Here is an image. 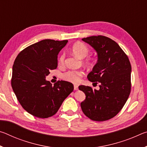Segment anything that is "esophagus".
Returning <instances> with one entry per match:
<instances>
[{"mask_svg": "<svg viewBox=\"0 0 147 147\" xmlns=\"http://www.w3.org/2000/svg\"><path fill=\"white\" fill-rule=\"evenodd\" d=\"M78 86L77 85H74V90H78Z\"/></svg>", "mask_w": 147, "mask_h": 147, "instance_id": "obj_1", "label": "esophagus"}]
</instances>
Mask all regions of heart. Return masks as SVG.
Here are the masks:
<instances>
[{"instance_id": "1", "label": "heart", "mask_w": 147, "mask_h": 147, "mask_svg": "<svg viewBox=\"0 0 147 147\" xmlns=\"http://www.w3.org/2000/svg\"><path fill=\"white\" fill-rule=\"evenodd\" d=\"M72 53L74 56L79 58H84L89 53V49L85 44L82 42H76L74 43L71 48ZM65 59V54H63L59 57V62L60 64H63ZM91 58L88 59V61L91 63L92 61ZM83 75V72L81 71H69L65 73L63 75V78L69 82L73 83H78L80 80L81 77Z\"/></svg>"}]
</instances>
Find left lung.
<instances>
[{
	"label": "left lung",
	"instance_id": "1",
	"mask_svg": "<svg viewBox=\"0 0 147 147\" xmlns=\"http://www.w3.org/2000/svg\"><path fill=\"white\" fill-rule=\"evenodd\" d=\"M82 40L97 53V61L88 78L92 82L100 83L98 90L86 86L78 87L86 94V99L80 104L82 110L93 121L108 120L121 111L130 95V61L119 45L110 38L98 36Z\"/></svg>",
	"mask_w": 147,
	"mask_h": 147
}]
</instances>
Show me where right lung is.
<instances>
[{
    "instance_id": "add662e5",
    "label": "right lung",
    "mask_w": 147,
    "mask_h": 147,
    "mask_svg": "<svg viewBox=\"0 0 147 147\" xmlns=\"http://www.w3.org/2000/svg\"><path fill=\"white\" fill-rule=\"evenodd\" d=\"M67 42L44 39L26 47L15 59L12 89L22 107L32 115H54L73 91L69 82L58 81L53 86L46 80L49 71L58 67V54Z\"/></svg>"
}]
</instances>
